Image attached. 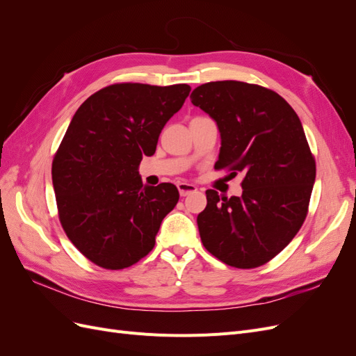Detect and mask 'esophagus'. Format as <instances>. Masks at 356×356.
<instances>
[{
	"instance_id": "esophagus-1",
	"label": "esophagus",
	"mask_w": 356,
	"mask_h": 356,
	"mask_svg": "<svg viewBox=\"0 0 356 356\" xmlns=\"http://www.w3.org/2000/svg\"><path fill=\"white\" fill-rule=\"evenodd\" d=\"M177 187H178V191H179V195L182 197H186V196L191 195V193L197 191V187L193 186V184H188V182H178Z\"/></svg>"
}]
</instances>
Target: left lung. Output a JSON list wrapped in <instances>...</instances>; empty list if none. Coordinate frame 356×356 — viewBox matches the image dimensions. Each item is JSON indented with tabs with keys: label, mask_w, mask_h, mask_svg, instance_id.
Segmentation results:
<instances>
[{
	"label": "left lung",
	"mask_w": 356,
	"mask_h": 356,
	"mask_svg": "<svg viewBox=\"0 0 356 356\" xmlns=\"http://www.w3.org/2000/svg\"><path fill=\"white\" fill-rule=\"evenodd\" d=\"M190 99L218 124L215 169L243 174L239 197L207 190L208 204L197 215L202 243L232 267L263 266L306 220L316 165L303 126L281 95L258 84L204 83Z\"/></svg>",
	"instance_id": "left-lung-1"
}]
</instances>
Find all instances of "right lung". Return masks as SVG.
I'll return each mask as SVG.
<instances>
[{
    "label": "right lung",
    "instance_id": "right-lung-1",
    "mask_svg": "<svg viewBox=\"0 0 356 356\" xmlns=\"http://www.w3.org/2000/svg\"><path fill=\"white\" fill-rule=\"evenodd\" d=\"M190 90L188 84L117 83L74 114L53 157L51 179L63 232L96 266L120 270L154 248L179 193L170 182L143 186L138 168L156 153L161 129Z\"/></svg>",
    "mask_w": 356,
    "mask_h": 356
}]
</instances>
